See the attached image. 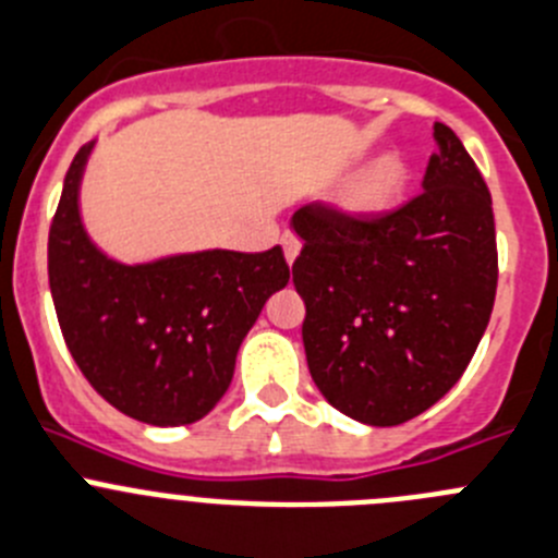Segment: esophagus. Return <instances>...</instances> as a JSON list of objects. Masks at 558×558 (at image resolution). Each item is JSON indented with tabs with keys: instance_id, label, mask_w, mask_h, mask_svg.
<instances>
[{
	"instance_id": "esophagus-1",
	"label": "esophagus",
	"mask_w": 558,
	"mask_h": 558,
	"mask_svg": "<svg viewBox=\"0 0 558 558\" xmlns=\"http://www.w3.org/2000/svg\"><path fill=\"white\" fill-rule=\"evenodd\" d=\"M282 248H284V257H288V263L293 265L295 257H299V252H301V238L295 235V232H284Z\"/></svg>"
}]
</instances>
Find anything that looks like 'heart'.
Instances as JSON below:
<instances>
[{"label": "heart", "instance_id": "heart-1", "mask_svg": "<svg viewBox=\"0 0 558 558\" xmlns=\"http://www.w3.org/2000/svg\"><path fill=\"white\" fill-rule=\"evenodd\" d=\"M408 185V169L400 158L386 156L375 161L362 178L350 185L344 205L353 210L355 216H380L386 210L395 208L402 199Z\"/></svg>", "mask_w": 558, "mask_h": 558}]
</instances>
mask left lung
I'll return each instance as SVG.
<instances>
[{"label": "left lung", "instance_id": "8db88e82", "mask_svg": "<svg viewBox=\"0 0 558 558\" xmlns=\"http://www.w3.org/2000/svg\"><path fill=\"white\" fill-rule=\"evenodd\" d=\"M424 191L380 216L304 205L293 284L312 380L344 416L391 427L441 400L469 367L498 284L493 199L449 125Z\"/></svg>", "mask_w": 558, "mask_h": 558}]
</instances>
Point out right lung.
<instances>
[{
    "label": "right lung",
    "instance_id": "1",
    "mask_svg": "<svg viewBox=\"0 0 558 558\" xmlns=\"http://www.w3.org/2000/svg\"><path fill=\"white\" fill-rule=\"evenodd\" d=\"M89 145L65 174L49 230V284L73 362L109 405L156 427L203 418L225 397L243 337L290 282L282 246L147 265L104 257L78 221Z\"/></svg>",
    "mask_w": 558,
    "mask_h": 558
}]
</instances>
